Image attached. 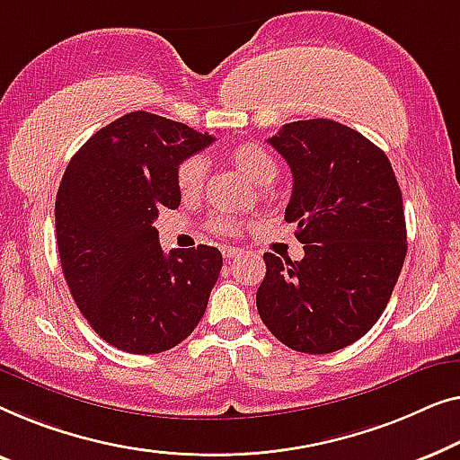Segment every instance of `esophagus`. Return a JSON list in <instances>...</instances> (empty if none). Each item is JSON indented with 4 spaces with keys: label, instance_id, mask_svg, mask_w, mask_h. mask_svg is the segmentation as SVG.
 <instances>
[{
    "label": "esophagus",
    "instance_id": "obj_1",
    "mask_svg": "<svg viewBox=\"0 0 460 460\" xmlns=\"http://www.w3.org/2000/svg\"><path fill=\"white\" fill-rule=\"evenodd\" d=\"M239 254H242V250H239V248H223V256L229 258V261H231V258H237Z\"/></svg>",
    "mask_w": 460,
    "mask_h": 460
}]
</instances>
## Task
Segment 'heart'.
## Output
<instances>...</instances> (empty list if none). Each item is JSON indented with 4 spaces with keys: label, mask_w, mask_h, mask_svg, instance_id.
Wrapping results in <instances>:
<instances>
[{
    "label": "heart",
    "mask_w": 460,
    "mask_h": 460,
    "mask_svg": "<svg viewBox=\"0 0 460 460\" xmlns=\"http://www.w3.org/2000/svg\"><path fill=\"white\" fill-rule=\"evenodd\" d=\"M231 163L256 185H269L277 174V163L267 147L258 144H239L229 152ZM206 179V160L202 156H187L174 171V183L183 198H198ZM210 229L218 235H233L239 223L233 217H215Z\"/></svg>",
    "instance_id": "heart-1"
}]
</instances>
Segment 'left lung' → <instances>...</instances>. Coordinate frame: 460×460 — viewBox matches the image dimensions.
<instances>
[{
  "label": "left lung",
  "instance_id": "obj_1",
  "mask_svg": "<svg viewBox=\"0 0 460 460\" xmlns=\"http://www.w3.org/2000/svg\"><path fill=\"white\" fill-rule=\"evenodd\" d=\"M269 144L292 168L286 221L306 245L302 261L264 252L258 314L292 350H341L377 323L402 270L396 174L365 135L329 119L288 122Z\"/></svg>",
  "mask_w": 460,
  "mask_h": 460
}]
</instances>
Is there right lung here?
Here are the masks:
<instances>
[{"mask_svg": "<svg viewBox=\"0 0 460 460\" xmlns=\"http://www.w3.org/2000/svg\"><path fill=\"white\" fill-rule=\"evenodd\" d=\"M212 141L137 110L100 128L66 166L56 196L62 273L93 332L119 350H171L206 313L221 252L199 243L164 254L154 221L179 208L181 160Z\"/></svg>", "mask_w": 460, "mask_h": 460, "instance_id": "add662e5", "label": "right lung"}]
</instances>
